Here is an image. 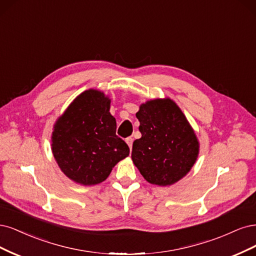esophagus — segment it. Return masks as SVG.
Returning a JSON list of instances; mask_svg holds the SVG:
<instances>
[{
    "label": "esophagus",
    "mask_w": 256,
    "mask_h": 256,
    "mask_svg": "<svg viewBox=\"0 0 256 256\" xmlns=\"http://www.w3.org/2000/svg\"><path fill=\"white\" fill-rule=\"evenodd\" d=\"M126 142L128 146H130V149H132V146H133V142H134V139L132 138V137H128Z\"/></svg>",
    "instance_id": "1"
}]
</instances>
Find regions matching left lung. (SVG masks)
<instances>
[{
	"mask_svg": "<svg viewBox=\"0 0 256 256\" xmlns=\"http://www.w3.org/2000/svg\"><path fill=\"white\" fill-rule=\"evenodd\" d=\"M136 117L142 138L133 142L132 160L151 184L176 183L190 170L199 153L194 132L170 98L140 106Z\"/></svg>",
	"mask_w": 256,
	"mask_h": 256,
	"instance_id": "left-lung-1",
	"label": "left lung"
}]
</instances>
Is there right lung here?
<instances>
[{"label":"right lung","instance_id":"1","mask_svg":"<svg viewBox=\"0 0 256 256\" xmlns=\"http://www.w3.org/2000/svg\"><path fill=\"white\" fill-rule=\"evenodd\" d=\"M110 100L103 92L87 90L57 120L52 151L62 171L83 185L103 182L114 164L130 154L116 135L117 123L110 112Z\"/></svg>","mask_w":256,"mask_h":256}]
</instances>
